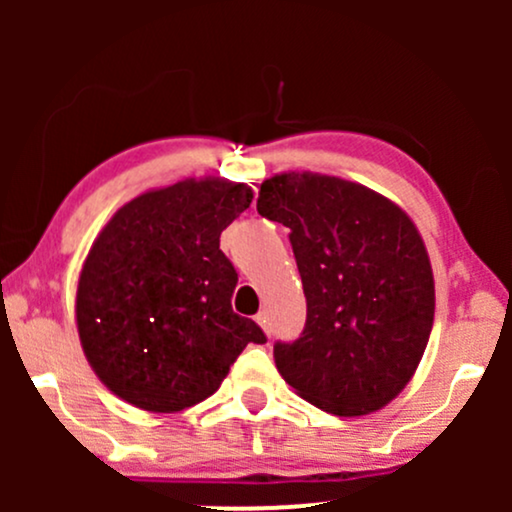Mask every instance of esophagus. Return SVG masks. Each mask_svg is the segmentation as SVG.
<instances>
[{
	"mask_svg": "<svg viewBox=\"0 0 512 512\" xmlns=\"http://www.w3.org/2000/svg\"><path fill=\"white\" fill-rule=\"evenodd\" d=\"M255 320H257V325H260L264 332L272 334V322H269V315L267 313H257Z\"/></svg>",
	"mask_w": 512,
	"mask_h": 512,
	"instance_id": "obj_1",
	"label": "esophagus"
}]
</instances>
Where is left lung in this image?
I'll list each match as a JSON object with an SVG mask.
<instances>
[{
  "label": "left lung",
  "instance_id": "8db88e82",
  "mask_svg": "<svg viewBox=\"0 0 512 512\" xmlns=\"http://www.w3.org/2000/svg\"><path fill=\"white\" fill-rule=\"evenodd\" d=\"M257 211L291 231L308 303L301 337L274 344L281 378L330 414L385 407L419 366L436 310L416 226L368 187L317 173L264 180Z\"/></svg>",
  "mask_w": 512,
  "mask_h": 512
}]
</instances>
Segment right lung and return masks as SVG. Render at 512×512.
Instances as JSON below:
<instances>
[{
    "label": "right lung",
    "instance_id": "add662e5",
    "mask_svg": "<svg viewBox=\"0 0 512 512\" xmlns=\"http://www.w3.org/2000/svg\"><path fill=\"white\" fill-rule=\"evenodd\" d=\"M243 182L185 180L125 204L88 252L76 291L84 354L117 397L180 411L214 395L240 351L264 344L233 313L238 272L221 231L250 207Z\"/></svg>",
    "mask_w": 512,
    "mask_h": 512
}]
</instances>
